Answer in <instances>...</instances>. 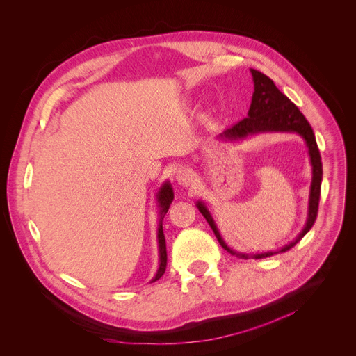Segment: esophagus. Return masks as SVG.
<instances>
[{
	"mask_svg": "<svg viewBox=\"0 0 356 356\" xmlns=\"http://www.w3.org/2000/svg\"><path fill=\"white\" fill-rule=\"evenodd\" d=\"M176 179H177L180 186L188 187V186H192L195 183V173L192 170H188V169H181V170L177 172Z\"/></svg>",
	"mask_w": 356,
	"mask_h": 356,
	"instance_id": "esophagus-1",
	"label": "esophagus"
}]
</instances>
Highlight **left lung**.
I'll return each instance as SVG.
<instances>
[{
    "label": "left lung",
    "mask_w": 356,
    "mask_h": 356,
    "mask_svg": "<svg viewBox=\"0 0 356 356\" xmlns=\"http://www.w3.org/2000/svg\"><path fill=\"white\" fill-rule=\"evenodd\" d=\"M250 73L253 77L254 83V91L252 96V103L250 108L248 111V117H245L243 120L239 123H236L230 129L225 130L220 137L229 138V140H242L246 138L248 136L257 134V133H266V131H289V133H298L299 136L303 137L307 146V153H309L311 157V164H312V183H311V193H309V207H307V219L303 230L298 234V238L286 245L285 248L279 249L277 252H266V253H256L252 254L254 259H262L272 256L279 252H286L292 249L303 236L311 230L314 226L316 216H318V206H319V197H321V183H322V161H321V153L316 145V138L314 134V130L311 124L307 123L305 115L300 113V110L283 94L270 80L268 76L264 73H260L257 70L250 68ZM197 209L210 225L211 230L215 232L216 238L222 248L227 250L229 253L248 259L249 254L245 253H238L232 250L225 241L222 239V236L215 225V220H213L210 211L207 210L206 204L203 202H197Z\"/></svg>",
    "instance_id": "left-lung-1"
}]
</instances>
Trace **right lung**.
<instances>
[{"label": "right lung", "mask_w": 356, "mask_h": 356, "mask_svg": "<svg viewBox=\"0 0 356 356\" xmlns=\"http://www.w3.org/2000/svg\"><path fill=\"white\" fill-rule=\"evenodd\" d=\"M173 188L172 184L169 181L163 183V186L160 187V191L157 193V203L160 207V220H159V229H157V241H159V256H160V264H159V269L156 276L153 277L152 282H156L157 279H160L164 272H165V266H168V252H165V239H164V233H163V218L165 213H168L170 203L173 202Z\"/></svg>", "instance_id": "right-lung-1"}]
</instances>
